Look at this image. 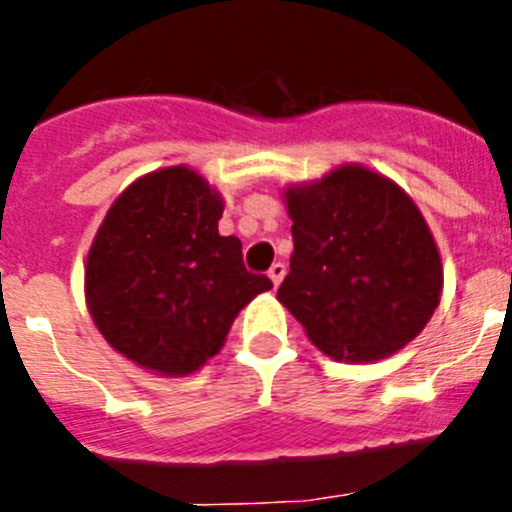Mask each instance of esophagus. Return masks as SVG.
Returning a JSON list of instances; mask_svg holds the SVG:
<instances>
[{"label":"esophagus","mask_w":512,"mask_h":512,"mask_svg":"<svg viewBox=\"0 0 512 512\" xmlns=\"http://www.w3.org/2000/svg\"><path fill=\"white\" fill-rule=\"evenodd\" d=\"M284 274H287V266H284L282 261H274V264H271V269H269L271 284H274V287H279V284H282V279H284Z\"/></svg>","instance_id":"34e87169"}]
</instances>
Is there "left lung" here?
Wrapping results in <instances>:
<instances>
[{
	"instance_id": "8db88e82",
	"label": "left lung",
	"mask_w": 512,
	"mask_h": 512,
	"mask_svg": "<svg viewBox=\"0 0 512 512\" xmlns=\"http://www.w3.org/2000/svg\"><path fill=\"white\" fill-rule=\"evenodd\" d=\"M295 253L277 300L312 346L348 364L387 359L436 312L443 264L410 194L390 176L341 164L284 187Z\"/></svg>"
}]
</instances>
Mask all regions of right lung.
Here are the masks:
<instances>
[{"label": "right lung", "instance_id": "add662e5", "mask_svg": "<svg viewBox=\"0 0 512 512\" xmlns=\"http://www.w3.org/2000/svg\"><path fill=\"white\" fill-rule=\"evenodd\" d=\"M223 197L200 171L166 166L112 202L87 253L89 315L117 354L187 377L223 348L238 312L271 282L248 274L241 241L217 233Z\"/></svg>", "mask_w": 512, "mask_h": 512}]
</instances>
